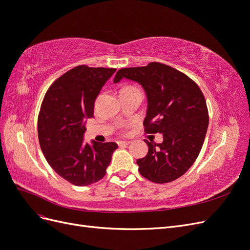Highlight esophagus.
<instances>
[{
    "instance_id": "esophagus-1",
    "label": "esophagus",
    "mask_w": 250,
    "mask_h": 250,
    "mask_svg": "<svg viewBox=\"0 0 250 250\" xmlns=\"http://www.w3.org/2000/svg\"><path fill=\"white\" fill-rule=\"evenodd\" d=\"M129 144H130L129 141H120V142H118L119 146H128Z\"/></svg>"
}]
</instances>
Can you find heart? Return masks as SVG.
<instances>
[{
	"label": "heart",
	"mask_w": 250,
	"mask_h": 250,
	"mask_svg": "<svg viewBox=\"0 0 250 250\" xmlns=\"http://www.w3.org/2000/svg\"><path fill=\"white\" fill-rule=\"evenodd\" d=\"M134 88H137V87H133V86H125V87H123V88H122V90H127V89H134Z\"/></svg>",
	"instance_id": "1"
}]
</instances>
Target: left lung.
Wrapping results in <instances>:
<instances>
[{
  "instance_id": "left-lung-1",
  "label": "left lung",
  "mask_w": 250,
  "mask_h": 250,
  "mask_svg": "<svg viewBox=\"0 0 250 250\" xmlns=\"http://www.w3.org/2000/svg\"><path fill=\"white\" fill-rule=\"evenodd\" d=\"M122 78L137 81L145 89V132L163 133L161 144L145 140L148 153L137 161L141 175L155 184L171 183L183 176L200 153L208 126L206 98L194 80L161 62L121 69L113 82Z\"/></svg>"
}]
</instances>
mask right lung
<instances>
[{"instance_id": "obj_1", "label": "right lung", "mask_w": 250, "mask_h": 250, "mask_svg": "<svg viewBox=\"0 0 250 250\" xmlns=\"http://www.w3.org/2000/svg\"><path fill=\"white\" fill-rule=\"evenodd\" d=\"M117 69L75 66L52 83L37 120L39 141L48 164L59 176L83 187L102 179L116 143L83 141L84 118L94 117V105L102 86Z\"/></svg>"}]
</instances>
